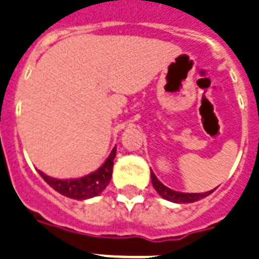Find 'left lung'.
I'll use <instances>...</instances> for the list:
<instances>
[{"mask_svg":"<svg viewBox=\"0 0 259 259\" xmlns=\"http://www.w3.org/2000/svg\"><path fill=\"white\" fill-rule=\"evenodd\" d=\"M151 181L152 185L155 188L158 193L161 194L162 197L169 200V201L173 202H181V204H185V202H194L201 200V198L206 197L208 194H211L213 190H209V192H205V193H182V192H176V190L170 189L167 186H165L162 184L157 177L155 174L151 171Z\"/></svg>","mask_w":259,"mask_h":259,"instance_id":"8db88e82","label":"left lung"}]
</instances>
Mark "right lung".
<instances>
[{"mask_svg": "<svg viewBox=\"0 0 259 259\" xmlns=\"http://www.w3.org/2000/svg\"><path fill=\"white\" fill-rule=\"evenodd\" d=\"M115 157L116 147L112 150L108 159L104 162V165L100 169L90 173L89 176L75 178V180H57V178L48 177L41 171H39V174L48 185L66 197L74 198V200H86V198L98 196L102 190L107 188L112 178Z\"/></svg>", "mask_w": 259, "mask_h": 259, "instance_id": "right-lung-1", "label": "right lung"}]
</instances>
